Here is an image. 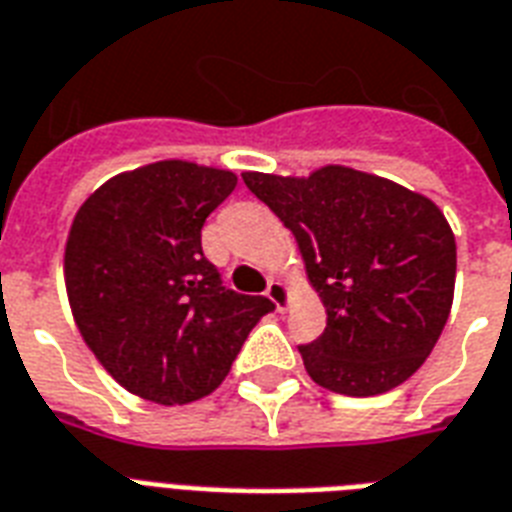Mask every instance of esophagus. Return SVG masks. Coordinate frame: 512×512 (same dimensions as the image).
I'll return each instance as SVG.
<instances>
[{
    "label": "esophagus",
    "instance_id": "1",
    "mask_svg": "<svg viewBox=\"0 0 512 512\" xmlns=\"http://www.w3.org/2000/svg\"><path fill=\"white\" fill-rule=\"evenodd\" d=\"M267 296L272 301H275V307L280 312H285V307H288V301H291V291H288V285L280 283V280H269Z\"/></svg>",
    "mask_w": 512,
    "mask_h": 512
}]
</instances>
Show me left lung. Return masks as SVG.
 <instances>
[{
	"mask_svg": "<svg viewBox=\"0 0 512 512\" xmlns=\"http://www.w3.org/2000/svg\"><path fill=\"white\" fill-rule=\"evenodd\" d=\"M243 181L293 232L326 307V331L299 347L312 382L355 398L406 382L454 301L457 243L441 208L344 165L307 178L248 170Z\"/></svg>",
	"mask_w": 512,
	"mask_h": 512,
	"instance_id": "left-lung-1",
	"label": "left lung"
}]
</instances>
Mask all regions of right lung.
Returning a JSON list of instances; mask_svg holds the SVG:
<instances>
[{
	"instance_id": "right-lung-1",
	"label": "right lung",
	"mask_w": 512,
	"mask_h": 512,
	"mask_svg": "<svg viewBox=\"0 0 512 512\" xmlns=\"http://www.w3.org/2000/svg\"><path fill=\"white\" fill-rule=\"evenodd\" d=\"M237 186L232 170L162 160L98 186L71 221L63 277L98 363L138 398L211 395L275 304L221 285L202 224Z\"/></svg>"
}]
</instances>
